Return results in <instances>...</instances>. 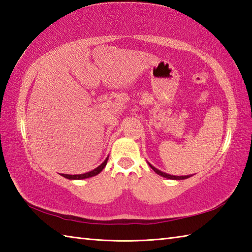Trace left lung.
Instances as JSON below:
<instances>
[{"mask_svg": "<svg viewBox=\"0 0 252 252\" xmlns=\"http://www.w3.org/2000/svg\"><path fill=\"white\" fill-rule=\"evenodd\" d=\"M148 164H149V167H151L155 171V172H156L159 175L163 176V178H165V179H170V180H185V179H189V178H190V176H191V175H182V176L181 175L180 176H178V175H171V174L162 172V171L158 170L157 168H155L154 165H152L149 162H148Z\"/></svg>", "mask_w": 252, "mask_h": 252, "instance_id": "obj_1", "label": "left lung"}]
</instances>
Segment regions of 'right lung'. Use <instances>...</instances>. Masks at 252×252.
I'll return each instance as SVG.
<instances>
[{"mask_svg":"<svg viewBox=\"0 0 252 252\" xmlns=\"http://www.w3.org/2000/svg\"><path fill=\"white\" fill-rule=\"evenodd\" d=\"M107 161H108V157H107L104 162L101 163L100 165H98L97 168H95L94 170L90 171V172H87V173H83V174H61L62 176H63V178H66L68 180H83V179H88V178H92V176H95L97 175L98 173H100L101 171H103V169L106 167L107 164Z\"/></svg>","mask_w":252,"mask_h":252,"instance_id":"add662e5","label":"right lung"}]
</instances>
